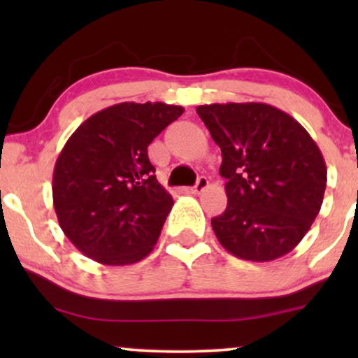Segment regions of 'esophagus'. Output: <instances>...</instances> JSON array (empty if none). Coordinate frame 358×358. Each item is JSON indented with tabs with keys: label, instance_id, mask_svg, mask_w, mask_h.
<instances>
[{
	"label": "esophagus",
	"instance_id": "1",
	"mask_svg": "<svg viewBox=\"0 0 358 358\" xmlns=\"http://www.w3.org/2000/svg\"><path fill=\"white\" fill-rule=\"evenodd\" d=\"M207 187H208V180L205 178V176H200V178L196 180L195 187H188V188H185V192H187V193H192V195H196V193H202Z\"/></svg>",
	"mask_w": 358,
	"mask_h": 358
}]
</instances>
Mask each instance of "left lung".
I'll use <instances>...</instances> for the list:
<instances>
[{
	"instance_id": "obj_1",
	"label": "left lung",
	"mask_w": 358,
	"mask_h": 358,
	"mask_svg": "<svg viewBox=\"0 0 358 358\" xmlns=\"http://www.w3.org/2000/svg\"><path fill=\"white\" fill-rule=\"evenodd\" d=\"M196 114L220 146L227 208L212 219L222 248L268 262L301 242L327 188L320 148L294 117L264 102L205 104Z\"/></svg>"
}]
</instances>
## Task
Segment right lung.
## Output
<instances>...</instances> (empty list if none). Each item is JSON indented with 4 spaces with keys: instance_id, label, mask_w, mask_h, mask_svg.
Masks as SVG:
<instances>
[{
    "instance_id": "1",
    "label": "right lung",
    "mask_w": 358,
    "mask_h": 358,
    "mask_svg": "<svg viewBox=\"0 0 358 358\" xmlns=\"http://www.w3.org/2000/svg\"><path fill=\"white\" fill-rule=\"evenodd\" d=\"M183 110L121 102L92 114L67 139L53 168V207L84 256L126 266L153 250L173 199L156 180L148 146Z\"/></svg>"
}]
</instances>
